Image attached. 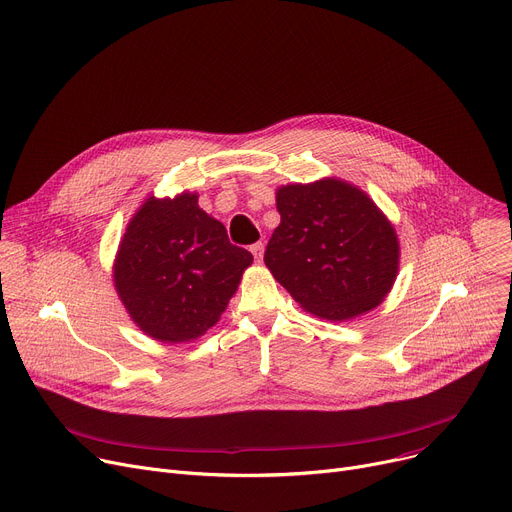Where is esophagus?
<instances>
[{
	"instance_id": "34e87169",
	"label": "esophagus",
	"mask_w": 512,
	"mask_h": 512,
	"mask_svg": "<svg viewBox=\"0 0 512 512\" xmlns=\"http://www.w3.org/2000/svg\"><path fill=\"white\" fill-rule=\"evenodd\" d=\"M263 251H265V245H263V243H255V245H251V253H253L255 261H261V259H263Z\"/></svg>"
}]
</instances>
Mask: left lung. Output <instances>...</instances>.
Listing matches in <instances>:
<instances>
[{"mask_svg": "<svg viewBox=\"0 0 512 512\" xmlns=\"http://www.w3.org/2000/svg\"><path fill=\"white\" fill-rule=\"evenodd\" d=\"M280 226L265 265L306 313L327 321L356 319L391 292L399 238L362 189L327 177L276 191Z\"/></svg>", "mask_w": 512, "mask_h": 512, "instance_id": "1", "label": "left lung"}]
</instances>
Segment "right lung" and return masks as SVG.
<instances>
[{
	"label": "right lung",
	"instance_id": "right-lung-1",
	"mask_svg": "<svg viewBox=\"0 0 512 512\" xmlns=\"http://www.w3.org/2000/svg\"><path fill=\"white\" fill-rule=\"evenodd\" d=\"M199 195H150L129 220L113 263L115 290L131 321L162 344L201 337L220 321L253 263Z\"/></svg>",
	"mask_w": 512,
	"mask_h": 512
}]
</instances>
